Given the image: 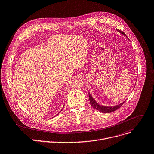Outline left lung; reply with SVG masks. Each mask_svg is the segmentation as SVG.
<instances>
[{"instance_id": "obj_1", "label": "left lung", "mask_w": 154, "mask_h": 154, "mask_svg": "<svg viewBox=\"0 0 154 154\" xmlns=\"http://www.w3.org/2000/svg\"><path fill=\"white\" fill-rule=\"evenodd\" d=\"M118 32H120V33H121L122 34L124 35L125 36H126V34L122 31L119 30V29H117ZM89 100H90V104L91 105V106L96 109V110H98V111L101 112H103V113H110V112H112L115 111H116L117 109L120 108V106L125 103V102H123V103L119 104V105H117L116 106H103V105H99L98 103H97L96 101L92 98V97L91 96V94L89 93Z\"/></svg>"}]
</instances>
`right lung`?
<instances>
[{
    "instance_id": "right-lung-1",
    "label": "right lung",
    "mask_w": 154,
    "mask_h": 154,
    "mask_svg": "<svg viewBox=\"0 0 154 154\" xmlns=\"http://www.w3.org/2000/svg\"><path fill=\"white\" fill-rule=\"evenodd\" d=\"M63 107H64V106H63Z\"/></svg>"
}]
</instances>
